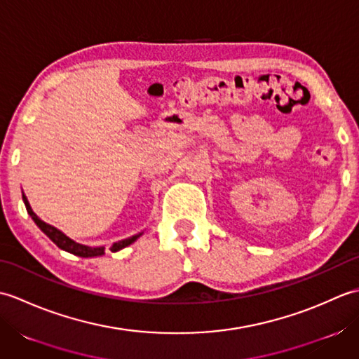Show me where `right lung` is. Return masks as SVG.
<instances>
[{"mask_svg": "<svg viewBox=\"0 0 359 359\" xmlns=\"http://www.w3.org/2000/svg\"><path fill=\"white\" fill-rule=\"evenodd\" d=\"M22 201H25L26 210H27V212L30 215V217L34 219V222L38 225V228H40V230H41L46 236H48V238H49L53 243H55V245H57L58 248H62V250L67 251V253H72V255L80 256V257H95V256L104 255V247H95V248H93V247L81 245V243H77V242H74L72 239L67 238L66 234H63L62 231L57 230L55 226H52V225H49V224L43 222V220H41L40 217H38V216L35 215V212L32 211V208H30L29 201H27V197H26L25 194H22ZM139 238H140V234H135V236H133V238H128V239H125V241L116 242V243H114V245L111 247V251H118V250H121V248L131 245V243H133L134 241L139 239Z\"/></svg>", "mask_w": 359, "mask_h": 359, "instance_id": "obj_1", "label": "right lung"}]
</instances>
